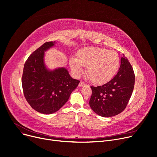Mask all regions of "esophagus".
<instances>
[{
  "label": "esophagus",
  "mask_w": 157,
  "mask_h": 157,
  "mask_svg": "<svg viewBox=\"0 0 157 157\" xmlns=\"http://www.w3.org/2000/svg\"><path fill=\"white\" fill-rule=\"evenodd\" d=\"M86 86V84H84V83L82 82H80L79 83V84H78L79 87H83V86Z\"/></svg>",
  "instance_id": "1"
}]
</instances>
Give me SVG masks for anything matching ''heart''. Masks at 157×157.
<instances>
[{"instance_id":"heart-1","label":"heart","mask_w":157,"mask_h":157,"mask_svg":"<svg viewBox=\"0 0 157 157\" xmlns=\"http://www.w3.org/2000/svg\"><path fill=\"white\" fill-rule=\"evenodd\" d=\"M70 67L75 75H80L84 66L89 78L96 83H105L117 73L120 64L118 55L104 48H90L80 51L77 58L72 57Z\"/></svg>"}]
</instances>
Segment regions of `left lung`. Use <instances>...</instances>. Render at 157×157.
<instances>
[{
  "instance_id": "8db88e82",
  "label": "left lung",
  "mask_w": 157,
  "mask_h": 157,
  "mask_svg": "<svg viewBox=\"0 0 157 157\" xmlns=\"http://www.w3.org/2000/svg\"><path fill=\"white\" fill-rule=\"evenodd\" d=\"M133 68L124 56L117 75L101 86H91L93 94L89 101L91 109L99 116L109 117L123 112L134 87Z\"/></svg>"
}]
</instances>
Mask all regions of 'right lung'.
Instances as JSON below:
<instances>
[{
  "instance_id": "1",
  "label": "right lung",
  "mask_w": 157,
  "mask_h": 157,
  "mask_svg": "<svg viewBox=\"0 0 157 157\" xmlns=\"http://www.w3.org/2000/svg\"><path fill=\"white\" fill-rule=\"evenodd\" d=\"M56 43H44L29 57L23 68L21 82L24 96L32 108L43 114L58 111L80 82L71 78L66 68L51 70L46 67L45 52Z\"/></svg>"
}]
</instances>
